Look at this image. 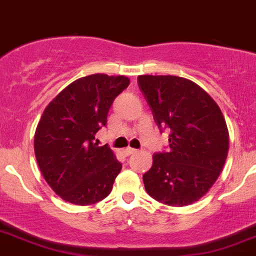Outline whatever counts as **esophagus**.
Instances as JSON below:
<instances>
[{
    "instance_id": "esophagus-1",
    "label": "esophagus",
    "mask_w": 256,
    "mask_h": 256,
    "mask_svg": "<svg viewBox=\"0 0 256 256\" xmlns=\"http://www.w3.org/2000/svg\"><path fill=\"white\" fill-rule=\"evenodd\" d=\"M123 152H124L127 156H129V155L134 154V152H136V149H133V148H126L124 150H123Z\"/></svg>"
}]
</instances>
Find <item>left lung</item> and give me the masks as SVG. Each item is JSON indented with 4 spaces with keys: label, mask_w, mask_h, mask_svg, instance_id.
Here are the masks:
<instances>
[{
    "label": "left lung",
    "mask_w": 256,
    "mask_h": 256,
    "mask_svg": "<svg viewBox=\"0 0 256 256\" xmlns=\"http://www.w3.org/2000/svg\"><path fill=\"white\" fill-rule=\"evenodd\" d=\"M158 127L170 128V150L152 155L143 175L148 194L168 206H187L204 196L220 175L229 150L224 117L214 100L188 78L140 75Z\"/></svg>",
    "instance_id": "obj_1"
}]
</instances>
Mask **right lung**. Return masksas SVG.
Instances as JSON below:
<instances>
[{
    "instance_id": "right-lung-1",
    "label": "right lung",
    "mask_w": 256,
    "mask_h": 256,
    "mask_svg": "<svg viewBox=\"0 0 256 256\" xmlns=\"http://www.w3.org/2000/svg\"><path fill=\"white\" fill-rule=\"evenodd\" d=\"M129 82L123 75L85 76L68 85L44 110L34 152L43 178L64 201L88 206L112 191L122 164L108 146H98L94 139Z\"/></svg>"
}]
</instances>
